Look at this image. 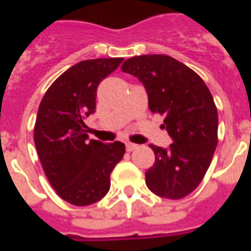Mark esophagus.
Listing matches in <instances>:
<instances>
[{"label":"esophagus","instance_id":"obj_1","mask_svg":"<svg viewBox=\"0 0 251 251\" xmlns=\"http://www.w3.org/2000/svg\"><path fill=\"white\" fill-rule=\"evenodd\" d=\"M138 149V145H135V143H130V142H127L126 143V151L127 152H131V151H134V150Z\"/></svg>","mask_w":251,"mask_h":251}]
</instances>
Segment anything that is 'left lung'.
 <instances>
[{
	"instance_id": "obj_1",
	"label": "left lung",
	"mask_w": 251,
	"mask_h": 251,
	"mask_svg": "<svg viewBox=\"0 0 251 251\" xmlns=\"http://www.w3.org/2000/svg\"><path fill=\"white\" fill-rule=\"evenodd\" d=\"M121 69L145 86L149 108L164 114L161 126L173 141L168 149L150 145L155 163L146 185L161 198H183L201 183L218 146L214 98L194 70L165 54L131 57Z\"/></svg>"
}]
</instances>
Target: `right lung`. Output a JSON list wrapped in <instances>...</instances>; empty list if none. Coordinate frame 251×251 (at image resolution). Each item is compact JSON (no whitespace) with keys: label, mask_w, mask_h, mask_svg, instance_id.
I'll return each mask as SVG.
<instances>
[{"label":"right lung","mask_w":251,"mask_h":251,"mask_svg":"<svg viewBox=\"0 0 251 251\" xmlns=\"http://www.w3.org/2000/svg\"><path fill=\"white\" fill-rule=\"evenodd\" d=\"M124 58L80 61L61 74L37 110L33 141L56 193L74 206H90L109 191L110 173L125 153L121 142L88 139L84 117L96 108L99 83Z\"/></svg>","instance_id":"right-lung-1"}]
</instances>
